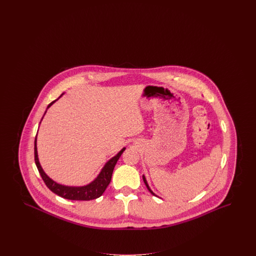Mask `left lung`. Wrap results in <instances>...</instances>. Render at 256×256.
<instances>
[{"label":"left lung","mask_w":256,"mask_h":256,"mask_svg":"<svg viewBox=\"0 0 256 256\" xmlns=\"http://www.w3.org/2000/svg\"><path fill=\"white\" fill-rule=\"evenodd\" d=\"M143 180H144V182H145V184H146V188H148V191H150V193H152V195L156 196V194H154V192H152V190H150V186H148V182H146V178H145V176H143Z\"/></svg>","instance_id":"1"}]
</instances>
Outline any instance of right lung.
<instances>
[{
  "label": "right lung",
  "instance_id": "right-lung-1",
  "mask_svg": "<svg viewBox=\"0 0 256 256\" xmlns=\"http://www.w3.org/2000/svg\"><path fill=\"white\" fill-rule=\"evenodd\" d=\"M63 94H61V96ZM56 100H58L52 102L48 106L47 110ZM36 141L37 134L36 136V140H34V160H36L37 169L39 170V174H40L42 180H44V182L52 192H54V194L62 196L64 198L72 200H91L98 198V196L102 195L104 192L106 191V187L108 186V184L110 183L112 172H113L114 167H115L117 161L119 160L120 156H122V154L124 152V150H126V148H122V150L115 156L110 158L104 164V166L102 167V169L98 174L97 178L92 182H90L87 185H84V186H66V185H62V184H60V183L56 182L54 180H52L42 169V167L39 163L38 154H37Z\"/></svg>",
  "mask_w": 256,
  "mask_h": 256
}]
</instances>
